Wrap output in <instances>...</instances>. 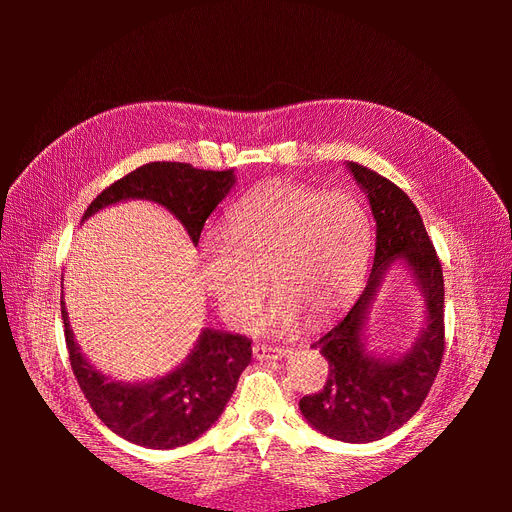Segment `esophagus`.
<instances>
[{
  "mask_svg": "<svg viewBox=\"0 0 512 512\" xmlns=\"http://www.w3.org/2000/svg\"><path fill=\"white\" fill-rule=\"evenodd\" d=\"M252 352L256 359L267 361V359H282V356H288L290 350L288 348H280V346H269V344H254Z\"/></svg>",
  "mask_w": 512,
  "mask_h": 512,
  "instance_id": "34e87169",
  "label": "esophagus"
}]
</instances>
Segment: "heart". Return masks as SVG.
<instances>
[{
    "instance_id": "heart-1",
    "label": "heart",
    "mask_w": 512,
    "mask_h": 512,
    "mask_svg": "<svg viewBox=\"0 0 512 512\" xmlns=\"http://www.w3.org/2000/svg\"><path fill=\"white\" fill-rule=\"evenodd\" d=\"M369 220L348 192L277 181L230 211L228 230L207 232L200 275L222 316L245 327L271 286L280 292L262 327L286 333L301 316L324 322L346 307L369 254Z\"/></svg>"
}]
</instances>
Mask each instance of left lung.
<instances>
[{"label": "left lung", "instance_id": "obj_1", "mask_svg": "<svg viewBox=\"0 0 512 512\" xmlns=\"http://www.w3.org/2000/svg\"><path fill=\"white\" fill-rule=\"evenodd\" d=\"M348 168L376 220L374 267L350 312L312 344L329 361V378L318 393L301 397L299 408L324 436L354 444L389 436L418 412L440 371L446 337L442 262L421 213L404 190L376 170L356 162ZM395 257L409 262L424 290L428 327L408 355L382 362L362 350L360 331L381 275Z\"/></svg>", "mask_w": 512, "mask_h": 512}]
</instances>
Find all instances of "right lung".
I'll use <instances>...</instances> for the list:
<instances>
[{"mask_svg": "<svg viewBox=\"0 0 512 512\" xmlns=\"http://www.w3.org/2000/svg\"><path fill=\"white\" fill-rule=\"evenodd\" d=\"M232 170H203L185 162H149L102 190L83 220L98 209L128 198L164 205L185 226L194 245L213 209L230 192ZM66 348L74 378L100 421L138 446L175 448L196 440L218 421L250 365L252 339L224 331H203L192 354L173 374L147 384H121L91 367L74 344L61 301Z\"/></svg>", "mask_w": 512, "mask_h": 512, "instance_id": "add662e5", "label": "right lung"}]
</instances>
